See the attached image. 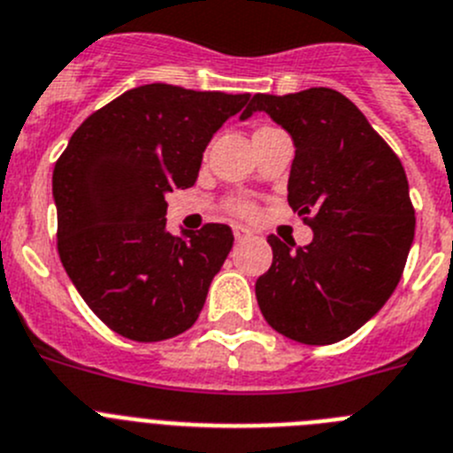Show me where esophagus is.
<instances>
[{
    "label": "esophagus",
    "mask_w": 453,
    "mask_h": 453,
    "mask_svg": "<svg viewBox=\"0 0 453 453\" xmlns=\"http://www.w3.org/2000/svg\"><path fill=\"white\" fill-rule=\"evenodd\" d=\"M232 232H234V239H237V242H246V239L253 237V232L246 230V227H242V226H234L232 227Z\"/></svg>",
    "instance_id": "esophagus-1"
}]
</instances>
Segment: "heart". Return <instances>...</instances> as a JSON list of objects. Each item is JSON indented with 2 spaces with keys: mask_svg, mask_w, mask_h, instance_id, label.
<instances>
[{
  "mask_svg": "<svg viewBox=\"0 0 453 453\" xmlns=\"http://www.w3.org/2000/svg\"><path fill=\"white\" fill-rule=\"evenodd\" d=\"M262 129H266V127H262ZM257 132H259V129H257ZM232 211H234V214H239V216H253L255 207L249 203V200H234V203H232Z\"/></svg>",
  "mask_w": 453,
  "mask_h": 453,
  "instance_id": "obj_1",
  "label": "heart"
}]
</instances>
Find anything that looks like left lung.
Listing matches in <instances>:
<instances>
[{"mask_svg":"<svg viewBox=\"0 0 453 453\" xmlns=\"http://www.w3.org/2000/svg\"><path fill=\"white\" fill-rule=\"evenodd\" d=\"M255 111L292 134L287 200L314 232L303 249L271 234L273 262L255 282L257 305L280 335L335 344L399 285L415 237L406 171L363 111L333 88L255 93L242 120Z\"/></svg>","mask_w":453,"mask_h":453,"instance_id":"obj_1","label":"left lung"}]
</instances>
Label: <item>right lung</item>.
I'll list each match as a JSON object with an SVG mask.
<instances>
[{
    "mask_svg": "<svg viewBox=\"0 0 453 453\" xmlns=\"http://www.w3.org/2000/svg\"><path fill=\"white\" fill-rule=\"evenodd\" d=\"M249 93L145 84L90 113L57 159L58 257L93 312L134 342L188 330L227 253L232 230H166L173 188L194 187L216 129Z\"/></svg>",
    "mask_w": 453,
    "mask_h": 453,
    "instance_id": "add662e5",
    "label": "right lung"
}]
</instances>
